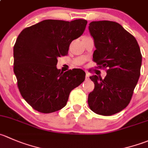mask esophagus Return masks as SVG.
I'll list each match as a JSON object with an SVG mask.
<instances>
[{"label": "esophagus", "instance_id": "obj_1", "mask_svg": "<svg viewBox=\"0 0 148 148\" xmlns=\"http://www.w3.org/2000/svg\"><path fill=\"white\" fill-rule=\"evenodd\" d=\"M90 74H89V73H86L85 79L86 80H89V79H90Z\"/></svg>", "mask_w": 148, "mask_h": 148}]
</instances>
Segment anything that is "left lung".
Segmentation results:
<instances>
[{
    "label": "left lung",
    "instance_id": "left-lung-1",
    "mask_svg": "<svg viewBox=\"0 0 148 148\" xmlns=\"http://www.w3.org/2000/svg\"><path fill=\"white\" fill-rule=\"evenodd\" d=\"M88 29L96 48L93 61L100 68H108L103 79L90 77L95 88L88 95L89 107L99 115H114L128 106L140 78V47L134 36L115 21H92Z\"/></svg>",
    "mask_w": 148,
    "mask_h": 148
}]
</instances>
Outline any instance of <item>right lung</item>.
<instances>
[{"mask_svg": "<svg viewBox=\"0 0 148 148\" xmlns=\"http://www.w3.org/2000/svg\"><path fill=\"white\" fill-rule=\"evenodd\" d=\"M87 20L47 19L24 29L14 47V71L23 98L34 110L50 114L66 105L70 92L85 79L74 69L62 72L58 58L68 53L70 43L83 34Z\"/></svg>", "mask_w": 148, "mask_h": 148, "instance_id": "obj_1", "label": "right lung"}]
</instances>
